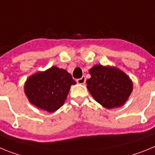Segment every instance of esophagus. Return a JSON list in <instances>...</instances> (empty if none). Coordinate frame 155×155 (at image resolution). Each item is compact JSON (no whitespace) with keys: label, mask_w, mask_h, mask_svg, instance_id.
Listing matches in <instances>:
<instances>
[{"label":"esophagus","mask_w":155,"mask_h":155,"mask_svg":"<svg viewBox=\"0 0 155 155\" xmlns=\"http://www.w3.org/2000/svg\"><path fill=\"white\" fill-rule=\"evenodd\" d=\"M85 77L83 76L82 78H81L78 79V80H77V82H78V84H84V83H85Z\"/></svg>","instance_id":"1"}]
</instances>
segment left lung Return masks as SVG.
<instances>
[{"mask_svg": "<svg viewBox=\"0 0 155 155\" xmlns=\"http://www.w3.org/2000/svg\"><path fill=\"white\" fill-rule=\"evenodd\" d=\"M91 78L86 81L91 96L106 109H113L126 103L133 91L130 77L116 67L94 65L89 70Z\"/></svg>", "mask_w": 155, "mask_h": 155, "instance_id": "1", "label": "left lung"}]
</instances>
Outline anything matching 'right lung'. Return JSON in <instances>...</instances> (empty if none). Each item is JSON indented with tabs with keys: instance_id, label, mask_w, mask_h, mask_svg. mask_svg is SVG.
<instances>
[{
	"instance_id": "right-lung-1",
	"label": "right lung",
	"mask_w": 155,
	"mask_h": 155,
	"mask_svg": "<svg viewBox=\"0 0 155 155\" xmlns=\"http://www.w3.org/2000/svg\"><path fill=\"white\" fill-rule=\"evenodd\" d=\"M75 84L66 70L53 66L28 77L25 83V94L38 109L53 113L64 105L71 86Z\"/></svg>"
}]
</instances>
